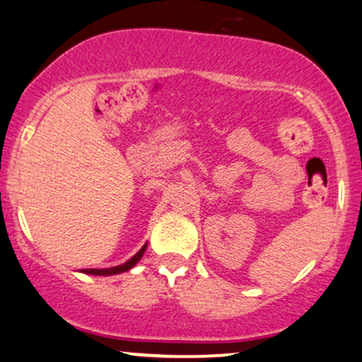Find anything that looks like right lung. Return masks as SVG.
Listing matches in <instances>:
<instances>
[{
    "label": "right lung",
    "mask_w": 362,
    "mask_h": 362,
    "mask_svg": "<svg viewBox=\"0 0 362 362\" xmlns=\"http://www.w3.org/2000/svg\"><path fill=\"white\" fill-rule=\"evenodd\" d=\"M146 247H147V243L139 250V252L136 253V255H134L132 258H129L127 262L120 263V265L110 267V269H83L82 272H86V274H90V275H115V274H122V272H127L129 269H132V267L141 260V257L144 255V252H146Z\"/></svg>",
    "instance_id": "add662e5"
}]
</instances>
